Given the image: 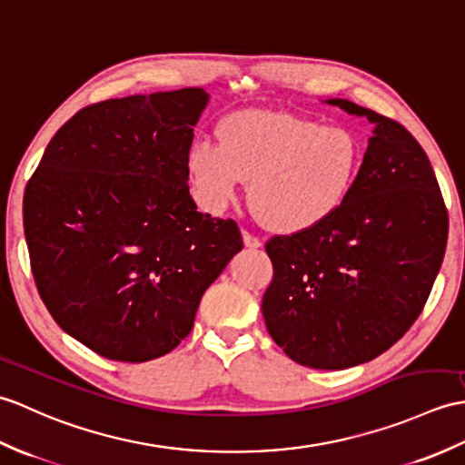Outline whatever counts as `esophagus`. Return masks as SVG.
I'll return each instance as SVG.
<instances>
[{
  "label": "esophagus",
  "instance_id": "esophagus-1",
  "mask_svg": "<svg viewBox=\"0 0 465 465\" xmlns=\"http://www.w3.org/2000/svg\"><path fill=\"white\" fill-rule=\"evenodd\" d=\"M242 241H244V246H249V249H261V246H262L259 236L251 234L249 231H242Z\"/></svg>",
  "mask_w": 465,
  "mask_h": 465
}]
</instances>
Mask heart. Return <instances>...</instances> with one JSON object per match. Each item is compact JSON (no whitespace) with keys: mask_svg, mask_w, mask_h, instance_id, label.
Wrapping results in <instances>:
<instances>
[{"mask_svg":"<svg viewBox=\"0 0 465 465\" xmlns=\"http://www.w3.org/2000/svg\"><path fill=\"white\" fill-rule=\"evenodd\" d=\"M362 164L352 131L271 111H241L219 127V145L197 141L189 174L211 213L232 203L249 181V203L274 232L294 234L330 219L348 199Z\"/></svg>","mask_w":465,"mask_h":465,"instance_id":"obj_1","label":"heart"}]
</instances>
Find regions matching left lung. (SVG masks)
Wrapping results in <instances>:
<instances>
[{
    "label": "left lung",
    "mask_w": 465,
    "mask_h": 465,
    "mask_svg": "<svg viewBox=\"0 0 465 465\" xmlns=\"http://www.w3.org/2000/svg\"><path fill=\"white\" fill-rule=\"evenodd\" d=\"M374 125L348 199L314 229L274 234L262 296L268 334L294 362L344 370L386 352L424 311L448 242L426 151L398 121L330 99Z\"/></svg>",
    "instance_id": "8db88e82"
}]
</instances>
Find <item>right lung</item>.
<instances>
[{
	"instance_id": "right-lung-1",
	"label": "right lung",
	"mask_w": 465,
	"mask_h": 465,
	"mask_svg": "<svg viewBox=\"0 0 465 465\" xmlns=\"http://www.w3.org/2000/svg\"><path fill=\"white\" fill-rule=\"evenodd\" d=\"M199 87L93 103L61 127L24 193L31 272L49 314L103 358L147 362L189 336L242 249L189 194Z\"/></svg>"
}]
</instances>
